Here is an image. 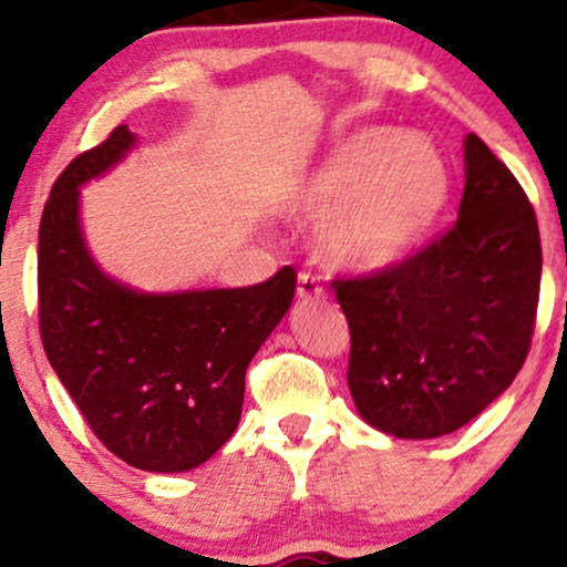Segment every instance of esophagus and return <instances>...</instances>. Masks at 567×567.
I'll use <instances>...</instances> for the list:
<instances>
[{
    "label": "esophagus",
    "mask_w": 567,
    "mask_h": 567,
    "mask_svg": "<svg viewBox=\"0 0 567 567\" xmlns=\"http://www.w3.org/2000/svg\"><path fill=\"white\" fill-rule=\"evenodd\" d=\"M324 298V288L320 285V279L309 271H301L298 275V301L309 303V301H322Z\"/></svg>",
    "instance_id": "esophagus-1"
}]
</instances>
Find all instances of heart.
<instances>
[{"label": "heart", "instance_id": "1", "mask_svg": "<svg viewBox=\"0 0 567 567\" xmlns=\"http://www.w3.org/2000/svg\"><path fill=\"white\" fill-rule=\"evenodd\" d=\"M447 199V171L432 143L365 127L338 138L298 181L290 210L315 220L330 266L357 275L410 256Z\"/></svg>", "mask_w": 567, "mask_h": 567}]
</instances>
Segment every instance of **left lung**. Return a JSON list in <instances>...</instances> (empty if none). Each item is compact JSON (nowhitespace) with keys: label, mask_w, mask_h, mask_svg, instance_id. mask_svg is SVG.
<instances>
[{"label":"left lung","mask_w":567,"mask_h":567,"mask_svg":"<svg viewBox=\"0 0 567 567\" xmlns=\"http://www.w3.org/2000/svg\"><path fill=\"white\" fill-rule=\"evenodd\" d=\"M458 220L379 275L336 279L349 320V392L370 426L434 440L509 389L530 349L542 237L523 186L477 135L464 138Z\"/></svg>","instance_id":"8db88e82"}]
</instances>
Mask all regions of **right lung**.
Wrapping results in <instances>:
<instances>
[{
	"label": "right lung",
	"instance_id": "add662e5",
	"mask_svg": "<svg viewBox=\"0 0 567 567\" xmlns=\"http://www.w3.org/2000/svg\"><path fill=\"white\" fill-rule=\"evenodd\" d=\"M120 125L55 181L39 224V333L84 421L143 472H188L231 437L245 370L296 296L290 266L250 288L143 292L90 256L80 188L127 157Z\"/></svg>",
	"mask_w": 567,
	"mask_h": 567
}]
</instances>
